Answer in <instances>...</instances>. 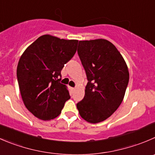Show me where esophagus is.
<instances>
[{"label":"esophagus","mask_w":155,"mask_h":155,"mask_svg":"<svg viewBox=\"0 0 155 155\" xmlns=\"http://www.w3.org/2000/svg\"><path fill=\"white\" fill-rule=\"evenodd\" d=\"M70 89L73 90H73H75V88H73V87H70Z\"/></svg>","instance_id":"obj_1"}]
</instances>
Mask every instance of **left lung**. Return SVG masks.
Here are the masks:
<instances>
[{
    "instance_id": "left-lung-1",
    "label": "left lung",
    "mask_w": 155,
    "mask_h": 155,
    "mask_svg": "<svg viewBox=\"0 0 155 155\" xmlns=\"http://www.w3.org/2000/svg\"><path fill=\"white\" fill-rule=\"evenodd\" d=\"M77 52L88 83L84 98L76 107L87 122H102L122 103L130 79L128 67L119 51L107 40L79 41Z\"/></svg>"
}]
</instances>
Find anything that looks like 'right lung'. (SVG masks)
<instances>
[{
  "label": "right lung",
  "instance_id": "obj_1",
  "mask_svg": "<svg viewBox=\"0 0 155 155\" xmlns=\"http://www.w3.org/2000/svg\"><path fill=\"white\" fill-rule=\"evenodd\" d=\"M78 40L45 35L28 46L18 63L16 76L22 101L36 117L50 120L70 98L60 82L61 70L76 51Z\"/></svg>",
  "mask_w": 155,
  "mask_h": 155
}]
</instances>
